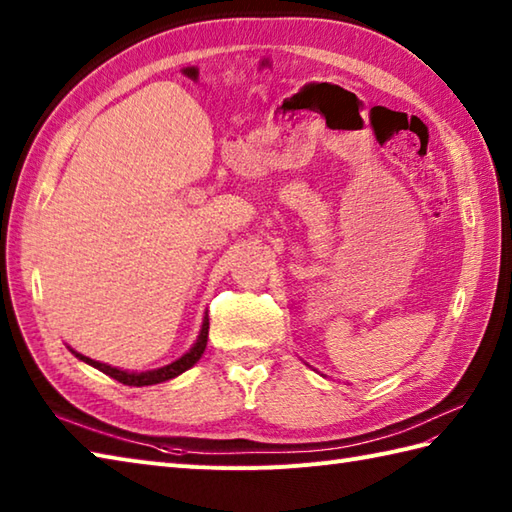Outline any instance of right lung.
<instances>
[{
  "label": "right lung",
  "mask_w": 512,
  "mask_h": 512,
  "mask_svg": "<svg viewBox=\"0 0 512 512\" xmlns=\"http://www.w3.org/2000/svg\"><path fill=\"white\" fill-rule=\"evenodd\" d=\"M206 339H209V317H204V323H202V330H200L198 341L193 343V347H191V350H189L187 354L180 356L178 361H173L171 365L158 367V369H151V372H140V374H136V372H125V369H118V367H112V365H105V363H99V361H92V358L83 356V354L74 352V350H72V354H74L76 358H81L83 363H88V365H92V367H96V369H101L103 374L112 376L114 380H118V383H123V385H134V387H145V385H158V383H165V380H171V378L180 376L182 372H187L189 367H193L195 363L200 361V356H202V354H204V350H206Z\"/></svg>",
  "instance_id": "obj_1"
}]
</instances>
